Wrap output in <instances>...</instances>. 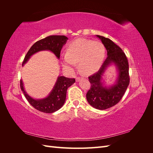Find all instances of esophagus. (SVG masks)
<instances>
[{
  "instance_id": "esophagus-1",
  "label": "esophagus",
  "mask_w": 153,
  "mask_h": 153,
  "mask_svg": "<svg viewBox=\"0 0 153 153\" xmlns=\"http://www.w3.org/2000/svg\"><path fill=\"white\" fill-rule=\"evenodd\" d=\"M81 80H82V78H80V77H77V78H76V82H79V81H80Z\"/></svg>"
}]
</instances>
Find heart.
Here are the masks:
<instances>
[{
    "label": "heart",
    "mask_w": 153,
    "mask_h": 153,
    "mask_svg": "<svg viewBox=\"0 0 153 153\" xmlns=\"http://www.w3.org/2000/svg\"><path fill=\"white\" fill-rule=\"evenodd\" d=\"M105 57V48L100 41L78 38L68 46L67 53L61 55L63 66L73 71L79 62L81 71L93 73L102 66Z\"/></svg>",
    "instance_id": "heart-1"
}]
</instances>
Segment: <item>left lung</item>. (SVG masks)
<instances>
[{
  "label": "left lung",
  "instance_id": "8db88e82",
  "mask_svg": "<svg viewBox=\"0 0 153 153\" xmlns=\"http://www.w3.org/2000/svg\"><path fill=\"white\" fill-rule=\"evenodd\" d=\"M107 51L106 57L99 71L89 77L91 89L86 94L87 100L92 107L105 110L116 105L121 100L129 84V65L126 55L112 40L96 35ZM116 67L117 76L112 85L105 84L104 76L108 68Z\"/></svg>",
  "mask_w": 153,
  "mask_h": 153
}]
</instances>
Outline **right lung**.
<instances>
[{"label": "right lung", "instance_id": "add662e5", "mask_svg": "<svg viewBox=\"0 0 153 153\" xmlns=\"http://www.w3.org/2000/svg\"><path fill=\"white\" fill-rule=\"evenodd\" d=\"M68 39V38L65 36L53 35L37 41L27 53L22 66H24L28 62L32 55L41 51H50L59 59L61 49L66 43ZM75 82V78L59 76L53 89L50 92L48 95L41 99H34L30 96L25 90L22 80H20V88L27 101L34 108L44 113H53L59 110L64 105L66 101L68 88Z\"/></svg>", "mask_w": 153, "mask_h": 153}]
</instances>
